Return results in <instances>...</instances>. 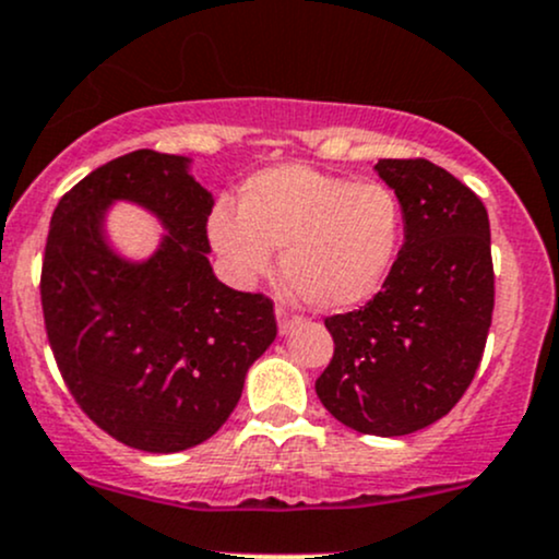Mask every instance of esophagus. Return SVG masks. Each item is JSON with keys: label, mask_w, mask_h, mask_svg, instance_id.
Returning <instances> with one entry per match:
<instances>
[{"label": "esophagus", "mask_w": 559, "mask_h": 559, "mask_svg": "<svg viewBox=\"0 0 559 559\" xmlns=\"http://www.w3.org/2000/svg\"><path fill=\"white\" fill-rule=\"evenodd\" d=\"M296 324H300V317H296V313H290L287 309H277V330L280 335H287Z\"/></svg>", "instance_id": "obj_1"}]
</instances>
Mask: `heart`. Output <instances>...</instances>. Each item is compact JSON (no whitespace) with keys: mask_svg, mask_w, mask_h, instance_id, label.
<instances>
[{"mask_svg":"<svg viewBox=\"0 0 559 559\" xmlns=\"http://www.w3.org/2000/svg\"><path fill=\"white\" fill-rule=\"evenodd\" d=\"M216 253L240 282L266 277L274 248L282 274L311 309L341 311L372 298L396 263L404 211L382 181H354L282 163L240 190V216L216 209L209 222Z\"/></svg>","mask_w":559,"mask_h":559,"instance_id":"b5f03b06","label":"heart"}]
</instances>
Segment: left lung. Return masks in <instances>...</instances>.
Masks as SVG:
<instances>
[{
	"label": "left lung",
	"instance_id": "left-lung-1",
	"mask_svg": "<svg viewBox=\"0 0 559 559\" xmlns=\"http://www.w3.org/2000/svg\"><path fill=\"white\" fill-rule=\"evenodd\" d=\"M374 171L401 200L404 246L378 296L324 319L335 354L317 396L346 428L396 438L449 415L475 378L493 311L491 227L436 163L382 158Z\"/></svg>",
	"mask_w": 559,
	"mask_h": 559
}]
</instances>
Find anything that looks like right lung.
Instances as JSON below:
<instances>
[{"label": "right lung", "instance_id": "right-lung-1", "mask_svg": "<svg viewBox=\"0 0 559 559\" xmlns=\"http://www.w3.org/2000/svg\"><path fill=\"white\" fill-rule=\"evenodd\" d=\"M118 202L162 224L144 260L111 246ZM211 211L192 158L136 150L81 179L52 213L41 266L49 346L81 409L131 449L174 454L209 441L277 337L272 300L213 274Z\"/></svg>", "mask_w": 559, "mask_h": 559}]
</instances>
